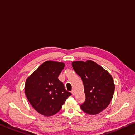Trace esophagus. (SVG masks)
Instances as JSON below:
<instances>
[{"label": "esophagus", "instance_id": "esophagus-1", "mask_svg": "<svg viewBox=\"0 0 135 135\" xmlns=\"http://www.w3.org/2000/svg\"><path fill=\"white\" fill-rule=\"evenodd\" d=\"M71 92H72V95H75V90H72Z\"/></svg>", "mask_w": 135, "mask_h": 135}]
</instances>
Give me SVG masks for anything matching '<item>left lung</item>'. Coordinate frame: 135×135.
<instances>
[{"label":"left lung","instance_id":"8db88e82","mask_svg":"<svg viewBox=\"0 0 135 135\" xmlns=\"http://www.w3.org/2000/svg\"><path fill=\"white\" fill-rule=\"evenodd\" d=\"M72 66L83 82L86 101L81 109L89 115H97L109 105L112 99L115 84L112 76L95 61H72Z\"/></svg>","mask_w":135,"mask_h":135}]
</instances>
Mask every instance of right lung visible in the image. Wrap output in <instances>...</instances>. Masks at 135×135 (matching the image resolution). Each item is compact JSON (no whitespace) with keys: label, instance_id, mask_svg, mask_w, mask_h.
I'll return each instance as SVG.
<instances>
[{"label":"right lung","instance_id":"add662e5","mask_svg":"<svg viewBox=\"0 0 135 135\" xmlns=\"http://www.w3.org/2000/svg\"><path fill=\"white\" fill-rule=\"evenodd\" d=\"M65 66L63 62L46 61L26 78L25 92L27 98L33 108L45 117L59 112L71 95L58 78Z\"/></svg>","mask_w":135,"mask_h":135}]
</instances>
